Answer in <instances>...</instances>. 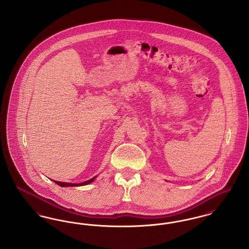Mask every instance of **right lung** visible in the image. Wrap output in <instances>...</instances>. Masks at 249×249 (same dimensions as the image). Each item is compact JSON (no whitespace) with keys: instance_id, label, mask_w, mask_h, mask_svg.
I'll return each instance as SVG.
<instances>
[{"instance_id":"1","label":"right lung","mask_w":249,"mask_h":249,"mask_svg":"<svg viewBox=\"0 0 249 249\" xmlns=\"http://www.w3.org/2000/svg\"><path fill=\"white\" fill-rule=\"evenodd\" d=\"M95 178H96V177L91 178V179H89V180H87V181H85V182H82V183H78V184H74V183H73V184H72V183H64V182H59V181H54V182H55L57 185L60 186V187H77V186H85V185H88V184L93 182Z\"/></svg>"}]
</instances>
